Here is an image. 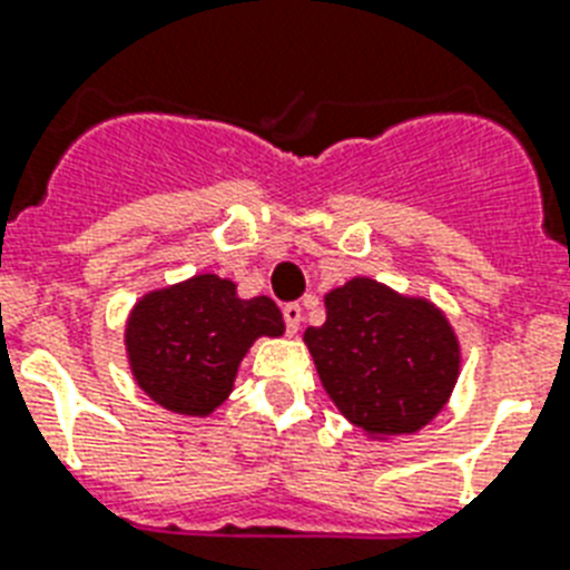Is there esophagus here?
I'll use <instances>...</instances> for the list:
<instances>
[{
	"label": "esophagus",
	"instance_id": "esophagus-1",
	"mask_svg": "<svg viewBox=\"0 0 570 570\" xmlns=\"http://www.w3.org/2000/svg\"><path fill=\"white\" fill-rule=\"evenodd\" d=\"M301 318H304V309H301V304H284L286 331H289V333H298Z\"/></svg>",
	"mask_w": 570,
	"mask_h": 570
}]
</instances>
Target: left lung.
<instances>
[{"instance_id":"8db88e82","label":"left lung","mask_w":570,"mask_h":570,"mask_svg":"<svg viewBox=\"0 0 570 570\" xmlns=\"http://www.w3.org/2000/svg\"><path fill=\"white\" fill-rule=\"evenodd\" d=\"M327 318L304 331L340 413L372 439L415 433L442 413L460 377V340L445 313L372 277L325 295Z\"/></svg>"}]
</instances>
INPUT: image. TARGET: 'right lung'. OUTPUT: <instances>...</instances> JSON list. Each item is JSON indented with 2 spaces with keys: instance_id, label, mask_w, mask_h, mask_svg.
I'll list each match as a JSON object with an SVG mask.
<instances>
[{
  "instance_id": "1",
  "label": "right lung",
  "mask_w": 570,
  "mask_h": 570,
  "mask_svg": "<svg viewBox=\"0 0 570 570\" xmlns=\"http://www.w3.org/2000/svg\"><path fill=\"white\" fill-rule=\"evenodd\" d=\"M281 333L275 301L239 298L234 281L207 272L142 295L125 325V351L155 404L205 419L230 395L254 340Z\"/></svg>"
}]
</instances>
